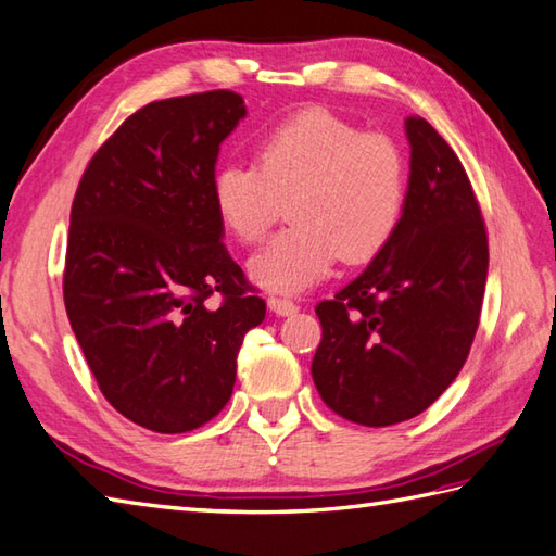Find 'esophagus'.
I'll return each instance as SVG.
<instances>
[{"label": "esophagus", "instance_id": "34e87169", "mask_svg": "<svg viewBox=\"0 0 556 556\" xmlns=\"http://www.w3.org/2000/svg\"><path fill=\"white\" fill-rule=\"evenodd\" d=\"M267 305H269V311L277 313V315H293V313L299 311V305L293 303L291 299L275 296V293H271V296L267 299Z\"/></svg>", "mask_w": 556, "mask_h": 556}]
</instances>
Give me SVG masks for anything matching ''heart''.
Instances as JSON below:
<instances>
[{
    "label": "heart",
    "mask_w": 556,
    "mask_h": 556,
    "mask_svg": "<svg viewBox=\"0 0 556 556\" xmlns=\"http://www.w3.org/2000/svg\"><path fill=\"white\" fill-rule=\"evenodd\" d=\"M404 150L380 131H361L323 108L269 126L253 143V164L212 174L215 217L233 241L255 245L289 207V229L248 263L257 287L296 293L329 275L339 257L361 265L392 243L404 219Z\"/></svg>",
    "instance_id": "heart-1"
}]
</instances>
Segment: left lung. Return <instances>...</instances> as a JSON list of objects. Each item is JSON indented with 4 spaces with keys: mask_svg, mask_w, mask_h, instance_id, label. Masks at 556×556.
<instances>
[{
    "mask_svg": "<svg viewBox=\"0 0 556 556\" xmlns=\"http://www.w3.org/2000/svg\"><path fill=\"white\" fill-rule=\"evenodd\" d=\"M410 176L392 243L332 301L313 380L337 416L365 428L416 418L456 380L488 281V231L464 164L422 119H406Z\"/></svg>",
    "mask_w": 556,
    "mask_h": 556,
    "instance_id": "obj_1",
    "label": "left lung"
}]
</instances>
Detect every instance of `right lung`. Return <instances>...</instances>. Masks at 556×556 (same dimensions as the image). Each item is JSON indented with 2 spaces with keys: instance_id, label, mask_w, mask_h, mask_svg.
Here are the masks:
<instances>
[{
  "instance_id": "1",
  "label": "right lung",
  "mask_w": 556,
  "mask_h": 556,
  "mask_svg": "<svg viewBox=\"0 0 556 556\" xmlns=\"http://www.w3.org/2000/svg\"><path fill=\"white\" fill-rule=\"evenodd\" d=\"M243 116L233 90L146 104L92 155L71 205V329L104 399L152 432L215 418L245 332L265 320L210 200L219 143Z\"/></svg>"
}]
</instances>
